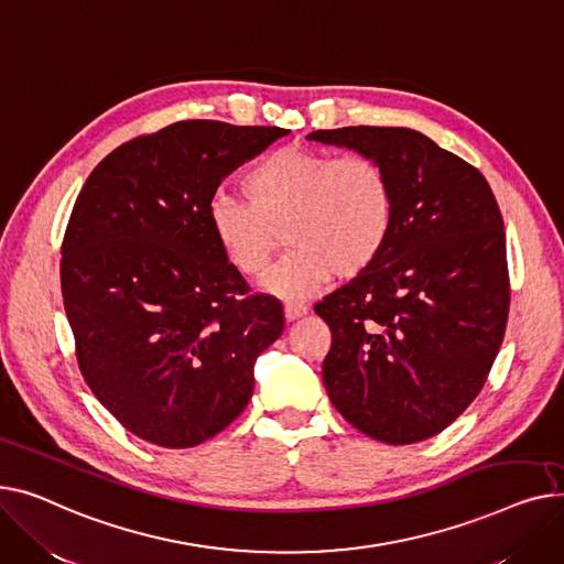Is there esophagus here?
Returning <instances> with one entry per match:
<instances>
[{
  "label": "esophagus",
  "mask_w": 564,
  "mask_h": 564,
  "mask_svg": "<svg viewBox=\"0 0 564 564\" xmlns=\"http://www.w3.org/2000/svg\"><path fill=\"white\" fill-rule=\"evenodd\" d=\"M307 312H310V310H307V305H303V303H286V305H284V318H286V321L303 318Z\"/></svg>",
  "instance_id": "34e87169"
}]
</instances>
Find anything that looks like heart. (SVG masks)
<instances>
[{
  "label": "heart",
  "mask_w": 564,
  "mask_h": 564,
  "mask_svg": "<svg viewBox=\"0 0 564 564\" xmlns=\"http://www.w3.org/2000/svg\"><path fill=\"white\" fill-rule=\"evenodd\" d=\"M248 203L216 193L207 220L225 261L243 278H261L282 246L293 254L263 282L271 293L305 297L329 278L367 273L393 227V188L369 156H335L289 145L257 161L243 177Z\"/></svg>",
  "instance_id": "1"
}]
</instances>
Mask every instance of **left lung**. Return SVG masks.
I'll return each mask as SVG.
<instances>
[{
    "label": "left lung",
    "mask_w": 564,
    "mask_h": 564,
    "mask_svg": "<svg viewBox=\"0 0 564 564\" xmlns=\"http://www.w3.org/2000/svg\"><path fill=\"white\" fill-rule=\"evenodd\" d=\"M378 161L393 227L373 267L323 297V384L339 414L384 444L435 437L480 393L503 344L510 280L503 218L487 180L408 127L307 137Z\"/></svg>",
    "instance_id": "1"
}]
</instances>
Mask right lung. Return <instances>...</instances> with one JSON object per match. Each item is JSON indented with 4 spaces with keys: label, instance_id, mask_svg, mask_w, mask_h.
Masks as SVG:
<instances>
[{
    "label": "right lung",
    "instance_id": "1",
    "mask_svg": "<svg viewBox=\"0 0 564 564\" xmlns=\"http://www.w3.org/2000/svg\"><path fill=\"white\" fill-rule=\"evenodd\" d=\"M280 127L182 120L95 165L61 246V291L90 391L163 448L212 440L248 405L254 361L284 329L212 237L207 207Z\"/></svg>",
    "mask_w": 564,
    "mask_h": 564
}]
</instances>
